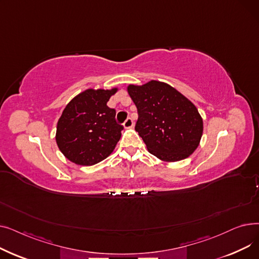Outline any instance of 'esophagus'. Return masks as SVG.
I'll list each match as a JSON object with an SVG mask.
<instances>
[{
    "instance_id": "34e87169",
    "label": "esophagus",
    "mask_w": 259,
    "mask_h": 259,
    "mask_svg": "<svg viewBox=\"0 0 259 259\" xmlns=\"http://www.w3.org/2000/svg\"><path fill=\"white\" fill-rule=\"evenodd\" d=\"M132 126H133V119L131 117H128L124 122V127L125 128H131Z\"/></svg>"
}]
</instances>
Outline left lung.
Wrapping results in <instances>:
<instances>
[{
	"label": "left lung",
	"mask_w": 259,
	"mask_h": 259,
	"mask_svg": "<svg viewBox=\"0 0 259 259\" xmlns=\"http://www.w3.org/2000/svg\"><path fill=\"white\" fill-rule=\"evenodd\" d=\"M138 108L135 130L148 151L165 161L191 155L202 135V118L196 107L170 85L151 80L143 86H128Z\"/></svg>",
	"instance_id": "left-lung-1"
}]
</instances>
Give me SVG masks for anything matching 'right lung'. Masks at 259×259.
<instances>
[{
    "instance_id": "1",
    "label": "right lung",
    "mask_w": 259,
    "mask_h": 259,
    "mask_svg": "<svg viewBox=\"0 0 259 259\" xmlns=\"http://www.w3.org/2000/svg\"><path fill=\"white\" fill-rule=\"evenodd\" d=\"M117 91L88 89L66 106L58 121L56 140L72 162L92 166L111 154L124 129L115 119V109L107 102Z\"/></svg>"
}]
</instances>
